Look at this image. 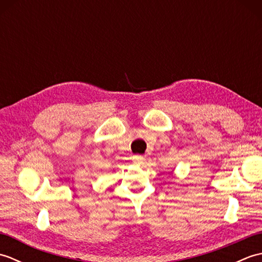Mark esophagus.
<instances>
[{"label": "esophagus", "mask_w": 262, "mask_h": 262, "mask_svg": "<svg viewBox=\"0 0 262 262\" xmlns=\"http://www.w3.org/2000/svg\"><path fill=\"white\" fill-rule=\"evenodd\" d=\"M133 161H134V163L136 164H141L144 161V158L142 155H134V157H133Z\"/></svg>", "instance_id": "1"}]
</instances>
